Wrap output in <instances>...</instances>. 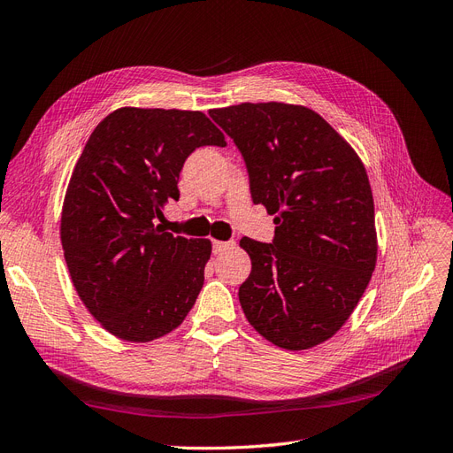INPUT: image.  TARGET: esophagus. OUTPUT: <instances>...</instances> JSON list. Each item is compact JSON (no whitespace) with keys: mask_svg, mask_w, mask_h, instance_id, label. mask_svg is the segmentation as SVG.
Returning a JSON list of instances; mask_svg holds the SVG:
<instances>
[{"mask_svg":"<svg viewBox=\"0 0 453 453\" xmlns=\"http://www.w3.org/2000/svg\"><path fill=\"white\" fill-rule=\"evenodd\" d=\"M232 245H234V242H213V253H215V255L223 253V251L230 250Z\"/></svg>","mask_w":453,"mask_h":453,"instance_id":"34e87169","label":"esophagus"}]
</instances>
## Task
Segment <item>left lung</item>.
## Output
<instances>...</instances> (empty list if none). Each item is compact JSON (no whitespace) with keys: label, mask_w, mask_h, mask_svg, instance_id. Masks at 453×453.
<instances>
[{"label":"left lung","mask_w":453,"mask_h":453,"mask_svg":"<svg viewBox=\"0 0 453 453\" xmlns=\"http://www.w3.org/2000/svg\"><path fill=\"white\" fill-rule=\"evenodd\" d=\"M210 117L240 149L253 202L276 215L272 243L240 240L251 257L238 291L245 318L283 349L318 346L348 321L376 266L363 162L303 105L240 104Z\"/></svg>","instance_id":"8db88e82"}]
</instances>
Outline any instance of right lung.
Returning a JSON list of instances; mask_svg holds the SVG:
<instances>
[{
  "label": "right lung",
  "mask_w": 453,
  "mask_h": 453,
  "mask_svg": "<svg viewBox=\"0 0 453 453\" xmlns=\"http://www.w3.org/2000/svg\"><path fill=\"white\" fill-rule=\"evenodd\" d=\"M203 145L226 142L200 111L120 107L75 164L60 223L65 265L83 304L117 338H160L196 303L211 243L157 221L180 200V172Z\"/></svg>",
  "instance_id": "right-lung-1"
}]
</instances>
